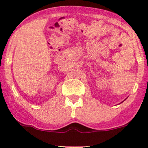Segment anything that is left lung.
Here are the masks:
<instances>
[{
    "label": "left lung",
    "instance_id": "obj_1",
    "mask_svg": "<svg viewBox=\"0 0 148 148\" xmlns=\"http://www.w3.org/2000/svg\"><path fill=\"white\" fill-rule=\"evenodd\" d=\"M125 100H124V101H125ZM123 101H122V102H123ZM122 102H121V103H122Z\"/></svg>",
    "mask_w": 148,
    "mask_h": 148
}]
</instances>
